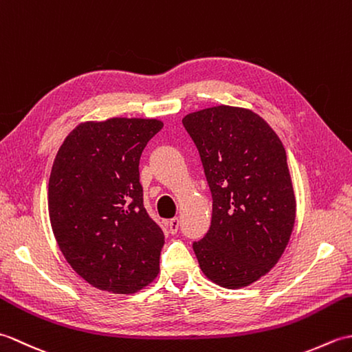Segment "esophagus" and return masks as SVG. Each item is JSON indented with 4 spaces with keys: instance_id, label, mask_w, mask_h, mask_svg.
Returning a JSON list of instances; mask_svg holds the SVG:
<instances>
[{
    "instance_id": "34e87169",
    "label": "esophagus",
    "mask_w": 352,
    "mask_h": 352,
    "mask_svg": "<svg viewBox=\"0 0 352 352\" xmlns=\"http://www.w3.org/2000/svg\"><path fill=\"white\" fill-rule=\"evenodd\" d=\"M178 226H180V221H178V218H174L168 221V228H169V233L170 234H175L178 231Z\"/></svg>"
}]
</instances>
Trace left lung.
Returning <instances> with one entry per match:
<instances>
[{
    "mask_svg": "<svg viewBox=\"0 0 352 352\" xmlns=\"http://www.w3.org/2000/svg\"><path fill=\"white\" fill-rule=\"evenodd\" d=\"M213 198L207 234L193 242L201 271L226 289L246 287L276 265L296 214L286 149L250 109L214 106L183 118Z\"/></svg>",
    "mask_w": 352,
    "mask_h": 352,
    "instance_id": "left-lung-1",
    "label": "left lung"
}]
</instances>
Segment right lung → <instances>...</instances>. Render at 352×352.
<instances>
[{
	"instance_id": "obj_1",
	"label": "right lung",
	"mask_w": 352,
	"mask_h": 352,
	"mask_svg": "<svg viewBox=\"0 0 352 352\" xmlns=\"http://www.w3.org/2000/svg\"><path fill=\"white\" fill-rule=\"evenodd\" d=\"M162 126L154 118L81 122L52 163V233L74 271L100 290L136 294L159 275L164 236L144 207L139 160Z\"/></svg>"
}]
</instances>
